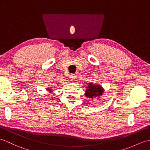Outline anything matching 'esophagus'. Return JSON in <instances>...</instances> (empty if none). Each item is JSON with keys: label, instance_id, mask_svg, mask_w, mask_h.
<instances>
[{"label": "esophagus", "instance_id": "1", "mask_svg": "<svg viewBox=\"0 0 150 150\" xmlns=\"http://www.w3.org/2000/svg\"><path fill=\"white\" fill-rule=\"evenodd\" d=\"M75 78V74H73V73H71V74L69 75V79L71 81H73V80H74Z\"/></svg>", "mask_w": 150, "mask_h": 150}]
</instances>
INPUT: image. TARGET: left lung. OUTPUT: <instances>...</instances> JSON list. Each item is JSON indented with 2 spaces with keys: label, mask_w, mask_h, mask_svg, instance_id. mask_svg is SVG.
Segmentation results:
<instances>
[{
  "label": "left lung",
  "mask_w": 150,
  "mask_h": 150,
  "mask_svg": "<svg viewBox=\"0 0 150 150\" xmlns=\"http://www.w3.org/2000/svg\"><path fill=\"white\" fill-rule=\"evenodd\" d=\"M103 93V89L99 85H93L90 83V86H88V89L86 91V97L93 99V98L101 95Z\"/></svg>",
  "instance_id": "8db88e82"
}]
</instances>
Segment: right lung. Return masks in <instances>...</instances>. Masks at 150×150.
<instances>
[{"label": "right lung", "mask_w": 150, "mask_h": 150, "mask_svg": "<svg viewBox=\"0 0 150 150\" xmlns=\"http://www.w3.org/2000/svg\"><path fill=\"white\" fill-rule=\"evenodd\" d=\"M47 90H49V89H47Z\"/></svg>", "instance_id": "obj_1"}]
</instances>
